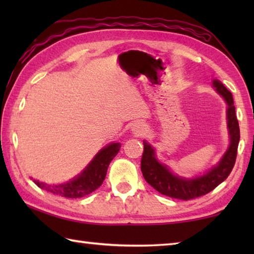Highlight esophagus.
<instances>
[{
	"mask_svg": "<svg viewBox=\"0 0 254 254\" xmlns=\"http://www.w3.org/2000/svg\"><path fill=\"white\" fill-rule=\"evenodd\" d=\"M132 132L134 133L135 135H143L145 132H147V127L142 122H136L132 126Z\"/></svg>",
	"mask_w": 254,
	"mask_h": 254,
	"instance_id": "34e87169",
	"label": "esophagus"
}]
</instances>
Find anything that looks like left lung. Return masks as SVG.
I'll return each instance as SVG.
<instances>
[{"label":"left lung","instance_id":"obj_1","mask_svg":"<svg viewBox=\"0 0 254 254\" xmlns=\"http://www.w3.org/2000/svg\"><path fill=\"white\" fill-rule=\"evenodd\" d=\"M213 87L226 103V123L229 130L230 144L216 165L201 176L184 178L174 174L168 166L163 165L156 157V150L147 141H143V154L141 159V171L149 185L162 195L173 198L188 200L206 195L229 177L233 169L238 145L240 127L235 115V106L231 92L218 79H213Z\"/></svg>","mask_w":254,"mask_h":254}]
</instances>
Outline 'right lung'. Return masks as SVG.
Listing matches in <instances>:
<instances>
[{
    "label": "right lung",
    "instance_id": "obj_1",
    "mask_svg": "<svg viewBox=\"0 0 254 254\" xmlns=\"http://www.w3.org/2000/svg\"><path fill=\"white\" fill-rule=\"evenodd\" d=\"M120 148L121 144L119 142H112L105 145L96 153V156L79 175L67 183L49 185L36 179H33V182L38 187L54 195L67 197V198H80L96 190L103 184L110 162L117 156Z\"/></svg>",
    "mask_w": 254,
    "mask_h": 254
}]
</instances>
